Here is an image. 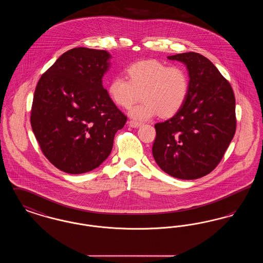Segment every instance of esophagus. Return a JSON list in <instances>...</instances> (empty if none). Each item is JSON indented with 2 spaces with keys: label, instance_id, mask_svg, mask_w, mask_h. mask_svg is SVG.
<instances>
[{
  "label": "esophagus",
  "instance_id": "34e87169",
  "mask_svg": "<svg viewBox=\"0 0 263 263\" xmlns=\"http://www.w3.org/2000/svg\"><path fill=\"white\" fill-rule=\"evenodd\" d=\"M129 125L131 126L132 128H138V127L142 126V123L138 122V121H134V120H130L129 121Z\"/></svg>",
  "mask_w": 263,
  "mask_h": 263
}]
</instances>
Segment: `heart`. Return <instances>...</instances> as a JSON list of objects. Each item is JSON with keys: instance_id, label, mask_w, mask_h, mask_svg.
Here are the masks:
<instances>
[{"instance_id": "obj_1", "label": "heart", "mask_w": 263, "mask_h": 263, "mask_svg": "<svg viewBox=\"0 0 263 263\" xmlns=\"http://www.w3.org/2000/svg\"><path fill=\"white\" fill-rule=\"evenodd\" d=\"M126 79L116 76L107 86V93L117 106L128 108L142 96L143 101L132 107L129 114L138 120L160 115L172 117L178 112L189 92L186 71L177 65L151 59L134 63L127 68Z\"/></svg>"}]
</instances>
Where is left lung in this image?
<instances>
[{
  "instance_id": "8db88e82",
  "label": "left lung",
  "mask_w": 263,
  "mask_h": 263,
  "mask_svg": "<svg viewBox=\"0 0 263 263\" xmlns=\"http://www.w3.org/2000/svg\"><path fill=\"white\" fill-rule=\"evenodd\" d=\"M187 68L189 92L182 108L155 125L153 156L167 175L196 179L221 162L236 132L233 88L209 59L187 52L168 56Z\"/></svg>"
}]
</instances>
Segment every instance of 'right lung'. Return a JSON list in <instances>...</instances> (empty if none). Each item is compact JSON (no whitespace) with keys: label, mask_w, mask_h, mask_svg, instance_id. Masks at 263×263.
Masks as SVG:
<instances>
[{"label":"right lung","mask_w":263,"mask_h":263,"mask_svg":"<svg viewBox=\"0 0 263 263\" xmlns=\"http://www.w3.org/2000/svg\"><path fill=\"white\" fill-rule=\"evenodd\" d=\"M110 58L107 51L73 48L38 81L32 131L44 156L64 173L80 175L100 166L125 125L127 117L102 86Z\"/></svg>","instance_id":"right-lung-1"}]
</instances>
